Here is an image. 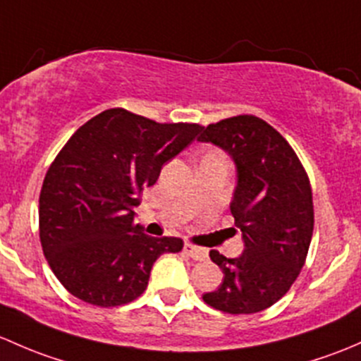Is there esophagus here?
Returning a JSON list of instances; mask_svg holds the SVG:
<instances>
[{"label": "esophagus", "instance_id": "34e87169", "mask_svg": "<svg viewBox=\"0 0 361 361\" xmlns=\"http://www.w3.org/2000/svg\"><path fill=\"white\" fill-rule=\"evenodd\" d=\"M184 252L189 255V257L195 259V261H205V259L208 257L205 248L195 247V245H191V243L184 245Z\"/></svg>", "mask_w": 361, "mask_h": 361}]
</instances>
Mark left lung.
I'll return each instance as SVG.
<instances>
[{
  "mask_svg": "<svg viewBox=\"0 0 361 361\" xmlns=\"http://www.w3.org/2000/svg\"><path fill=\"white\" fill-rule=\"evenodd\" d=\"M202 130L200 142L219 146L236 165L229 208L245 243L235 259L210 250L224 280L203 300L229 314L259 313L288 292L306 262L314 226L310 179L290 144L261 118L241 114Z\"/></svg>",
  "mask_w": 361,
  "mask_h": 361,
  "instance_id": "1",
  "label": "left lung"
}]
</instances>
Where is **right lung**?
<instances>
[{"label": "right lung", "instance_id": "right-lung-1", "mask_svg": "<svg viewBox=\"0 0 361 361\" xmlns=\"http://www.w3.org/2000/svg\"><path fill=\"white\" fill-rule=\"evenodd\" d=\"M202 128L114 107L73 133L39 192L43 254L66 290L100 307L128 304L146 290L156 259L182 250L180 238L142 233L133 207Z\"/></svg>", "mask_w": 361, "mask_h": 361}]
</instances>
